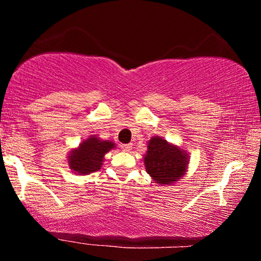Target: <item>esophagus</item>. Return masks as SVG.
<instances>
[{"mask_svg": "<svg viewBox=\"0 0 261 261\" xmlns=\"http://www.w3.org/2000/svg\"><path fill=\"white\" fill-rule=\"evenodd\" d=\"M121 148H122V151H124V152H129L130 149L132 148V145H131V144H124V145H122Z\"/></svg>", "mask_w": 261, "mask_h": 261, "instance_id": "1", "label": "esophagus"}]
</instances>
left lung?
<instances>
[{"label": "left lung", "mask_w": 261, "mask_h": 261, "mask_svg": "<svg viewBox=\"0 0 261 261\" xmlns=\"http://www.w3.org/2000/svg\"><path fill=\"white\" fill-rule=\"evenodd\" d=\"M147 147L145 166L155 183L171 184L182 177L188 165V158L182 149L159 137L149 140Z\"/></svg>", "instance_id": "left-lung-1"}]
</instances>
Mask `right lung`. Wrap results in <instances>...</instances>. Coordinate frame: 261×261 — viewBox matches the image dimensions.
Returning a JSON list of instances; mask_svg holds the SVG:
<instances>
[{"label":"right lung","mask_w":261,"mask_h":261,"mask_svg":"<svg viewBox=\"0 0 261 261\" xmlns=\"http://www.w3.org/2000/svg\"><path fill=\"white\" fill-rule=\"evenodd\" d=\"M114 147L112 141H102L95 137L84 140L78 149H74L69 156V165L78 174L94 173L100 169L103 156Z\"/></svg>","instance_id":"right-lung-1"}]
</instances>
